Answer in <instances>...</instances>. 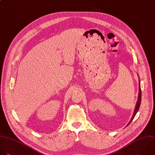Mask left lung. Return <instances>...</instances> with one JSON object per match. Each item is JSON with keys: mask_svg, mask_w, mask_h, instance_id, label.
<instances>
[{"mask_svg": "<svg viewBox=\"0 0 155 155\" xmlns=\"http://www.w3.org/2000/svg\"><path fill=\"white\" fill-rule=\"evenodd\" d=\"M141 86H140V80H139V94H138V101H137V105L135 106V110H134V115H133V117L130 120V121L129 123V124L127 125V126L132 122V121L133 120V119L135 118L137 113L138 112V110H139V108L140 107V104H141ZM126 126V127H127Z\"/></svg>", "mask_w": 155, "mask_h": 155, "instance_id": "1", "label": "left lung"}]
</instances>
